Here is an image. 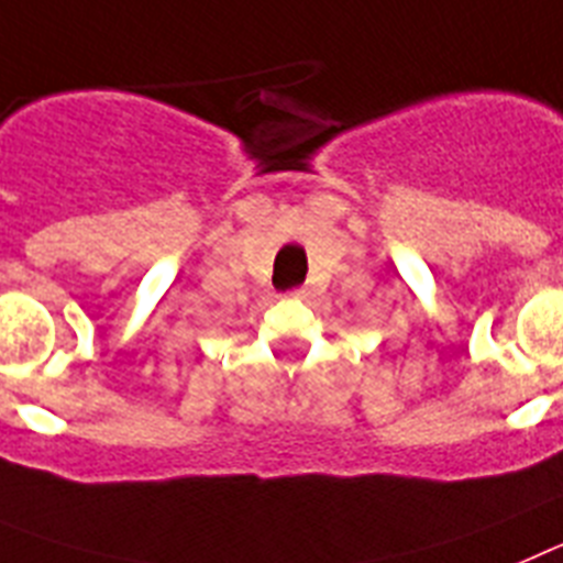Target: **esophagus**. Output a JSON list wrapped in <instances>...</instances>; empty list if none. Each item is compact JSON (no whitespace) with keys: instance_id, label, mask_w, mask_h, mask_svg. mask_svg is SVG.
Instances as JSON below:
<instances>
[{"instance_id":"esophagus-1","label":"esophagus","mask_w":563,"mask_h":563,"mask_svg":"<svg viewBox=\"0 0 563 563\" xmlns=\"http://www.w3.org/2000/svg\"><path fill=\"white\" fill-rule=\"evenodd\" d=\"M286 295H288V297H297V300H300V297L309 295V288H306V286H295V288H288Z\"/></svg>"}]
</instances>
